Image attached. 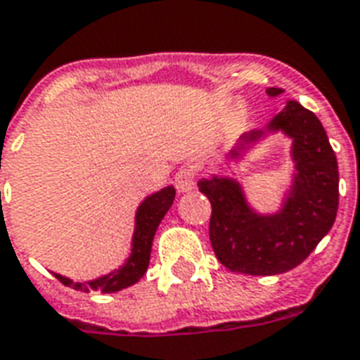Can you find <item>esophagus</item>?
Here are the masks:
<instances>
[{"instance_id":"34e87169","label":"esophagus","mask_w":360,"mask_h":360,"mask_svg":"<svg viewBox=\"0 0 360 360\" xmlns=\"http://www.w3.org/2000/svg\"><path fill=\"white\" fill-rule=\"evenodd\" d=\"M174 184H176V190L180 193L191 191V188L195 186V170H193V167H182L178 170L176 176H174Z\"/></svg>"}]
</instances>
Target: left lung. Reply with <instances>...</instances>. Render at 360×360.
I'll use <instances>...</instances> for the list:
<instances>
[{"mask_svg":"<svg viewBox=\"0 0 360 360\" xmlns=\"http://www.w3.org/2000/svg\"><path fill=\"white\" fill-rule=\"evenodd\" d=\"M266 93L279 96L283 89L269 87ZM266 131H283L292 139L296 174L279 212H254L231 178H202L197 184L212 207L209 235L216 258L231 271L247 275H277L300 266L330 231L340 197L336 153L315 113L288 100ZM262 134H245L231 158H239L245 146Z\"/></svg>","mask_w":360,"mask_h":360,"instance_id":"left-lung-1","label":"left lung"}]
</instances>
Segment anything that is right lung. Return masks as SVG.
I'll return each mask as SVG.
<instances>
[{
	"mask_svg": "<svg viewBox=\"0 0 360 360\" xmlns=\"http://www.w3.org/2000/svg\"><path fill=\"white\" fill-rule=\"evenodd\" d=\"M174 195H176V190L172 186H167L158 193L146 197L144 202L136 210V228H134V235H132L131 256L119 269L108 273L104 277H98V279L89 281V283H74L72 279L62 277L58 273H55L56 279L60 281L62 285L72 286L81 292L100 290L102 294L117 292L121 288L139 283L150 266L151 243H153L158 226L163 220V216L167 214V210L170 209Z\"/></svg>",
	"mask_w": 360,
	"mask_h": 360,
	"instance_id": "1",
	"label": "right lung"
}]
</instances>
